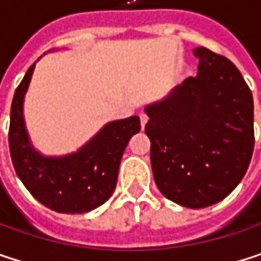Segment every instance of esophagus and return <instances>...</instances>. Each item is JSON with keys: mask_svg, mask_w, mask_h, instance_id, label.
Instances as JSON below:
<instances>
[{"mask_svg": "<svg viewBox=\"0 0 261 261\" xmlns=\"http://www.w3.org/2000/svg\"><path fill=\"white\" fill-rule=\"evenodd\" d=\"M139 116H140V125H142V128H145V125L148 122V115L146 113H140Z\"/></svg>", "mask_w": 261, "mask_h": 261, "instance_id": "1", "label": "esophagus"}]
</instances>
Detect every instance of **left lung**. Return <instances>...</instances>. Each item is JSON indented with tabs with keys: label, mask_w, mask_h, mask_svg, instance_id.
<instances>
[{
	"label": "left lung",
	"mask_w": 261,
	"mask_h": 261,
	"mask_svg": "<svg viewBox=\"0 0 261 261\" xmlns=\"http://www.w3.org/2000/svg\"><path fill=\"white\" fill-rule=\"evenodd\" d=\"M198 74L145 107L159 190L189 208L222 201L242 181L254 151L252 93L234 65L204 46Z\"/></svg>",
	"instance_id": "1"
}]
</instances>
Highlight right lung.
<instances>
[{
	"label": "right lung",
	"instance_id": "add662e5",
	"mask_svg": "<svg viewBox=\"0 0 261 261\" xmlns=\"http://www.w3.org/2000/svg\"><path fill=\"white\" fill-rule=\"evenodd\" d=\"M34 66L18 86L10 109L9 146L15 171L45 207L71 215L90 212L115 192L122 154L133 134L140 130V119L131 116L106 124L72 154L43 155L31 145L24 121V98Z\"/></svg>",
	"mask_w": 261,
	"mask_h": 261
}]
</instances>
